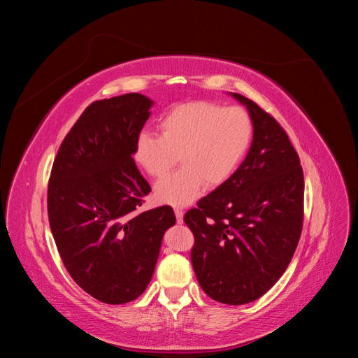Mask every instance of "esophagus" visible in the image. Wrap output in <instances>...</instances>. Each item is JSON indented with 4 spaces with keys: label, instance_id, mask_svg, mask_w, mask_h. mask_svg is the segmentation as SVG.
<instances>
[{
    "label": "esophagus",
    "instance_id": "1",
    "mask_svg": "<svg viewBox=\"0 0 358 358\" xmlns=\"http://www.w3.org/2000/svg\"><path fill=\"white\" fill-rule=\"evenodd\" d=\"M175 215H176V220L180 224L183 221V209L182 208H175Z\"/></svg>",
    "mask_w": 358,
    "mask_h": 358
}]
</instances>
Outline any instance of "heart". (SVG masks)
<instances>
[{"mask_svg": "<svg viewBox=\"0 0 358 358\" xmlns=\"http://www.w3.org/2000/svg\"><path fill=\"white\" fill-rule=\"evenodd\" d=\"M159 133L143 129L134 142L136 164L161 179L180 159L182 167L155 188L161 203L189 204L206 188L229 180L252 140V121L239 106L222 107L191 101L170 109L159 119Z\"/></svg>", "mask_w": 358, "mask_h": 358, "instance_id": "1", "label": "heart"}]
</instances>
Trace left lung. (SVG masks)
Wrapping results in <instances>:
<instances>
[{"instance_id":"left-lung-1","label":"left lung","mask_w":358,"mask_h":358,"mask_svg":"<svg viewBox=\"0 0 358 358\" xmlns=\"http://www.w3.org/2000/svg\"><path fill=\"white\" fill-rule=\"evenodd\" d=\"M252 145L233 176L197 201L183 221L194 234L191 262L203 291L225 305L262 297L287 270L303 227L305 178L285 129L241 94Z\"/></svg>"}]
</instances>
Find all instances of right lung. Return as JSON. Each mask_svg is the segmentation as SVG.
I'll return each mask as SVG.
<instances>
[{"label":"right lung","mask_w":358,"mask_h":358,"mask_svg":"<svg viewBox=\"0 0 358 358\" xmlns=\"http://www.w3.org/2000/svg\"><path fill=\"white\" fill-rule=\"evenodd\" d=\"M150 106L136 92L91 103L61 143L48 183L49 224L62 264L107 305L136 300L146 289L162 234L176 222L167 204L138 212L150 185L133 149Z\"/></svg>","instance_id":"add662e5"}]
</instances>
